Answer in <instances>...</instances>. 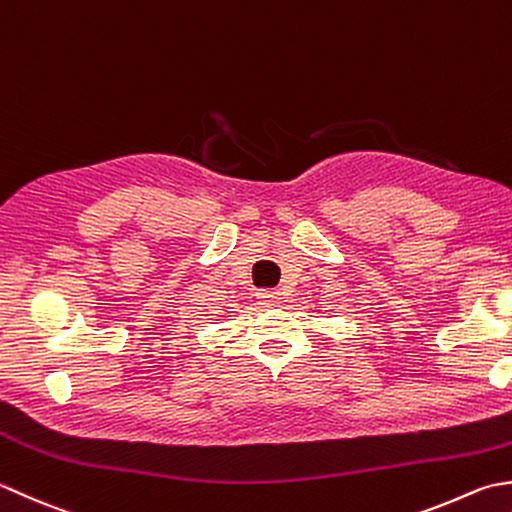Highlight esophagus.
<instances>
[{"instance_id": "34e87169", "label": "esophagus", "mask_w": 512, "mask_h": 512, "mask_svg": "<svg viewBox=\"0 0 512 512\" xmlns=\"http://www.w3.org/2000/svg\"><path fill=\"white\" fill-rule=\"evenodd\" d=\"M258 298L263 300V305H276V302L280 300V294L278 291H260Z\"/></svg>"}]
</instances>
